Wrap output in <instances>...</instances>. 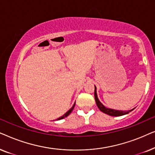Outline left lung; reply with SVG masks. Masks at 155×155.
Here are the masks:
<instances>
[{
    "mask_svg": "<svg viewBox=\"0 0 155 155\" xmlns=\"http://www.w3.org/2000/svg\"><path fill=\"white\" fill-rule=\"evenodd\" d=\"M94 99H95V101H96V104L98 107L99 109L101 111H102L103 113H104L106 114H108V115L111 116H124L126 115V114H128V113H130V111H132L133 109L129 110V111H119V110H115V109H109V108H107L104 106L100 101L99 100L98 97H97V87L96 86L94 85Z\"/></svg>",
    "mask_w": 155,
    "mask_h": 155,
    "instance_id": "obj_1",
    "label": "left lung"
}]
</instances>
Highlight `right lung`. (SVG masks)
Masks as SVG:
<instances>
[{
    "label": "right lung",
    "instance_id": "right-lung-1",
    "mask_svg": "<svg viewBox=\"0 0 155 155\" xmlns=\"http://www.w3.org/2000/svg\"><path fill=\"white\" fill-rule=\"evenodd\" d=\"M75 103H74V104H73V107H72V108H71V109H70L68 110V111L66 112V113H65V114H64V115H63L62 116H61V117H60V118H57V120H61V119H63V118H65V117H67V116H68V115H70V114H71V112H72V111H73V109H74V107H75Z\"/></svg>",
    "mask_w": 155,
    "mask_h": 155
}]
</instances>
